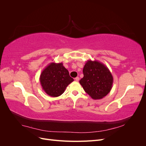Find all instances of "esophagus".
Instances as JSON below:
<instances>
[{
    "instance_id": "1",
    "label": "esophagus",
    "mask_w": 146,
    "mask_h": 146,
    "mask_svg": "<svg viewBox=\"0 0 146 146\" xmlns=\"http://www.w3.org/2000/svg\"><path fill=\"white\" fill-rule=\"evenodd\" d=\"M75 80H76V82H78L79 81V77H77L76 78H75Z\"/></svg>"
}]
</instances>
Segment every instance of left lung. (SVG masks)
<instances>
[{"instance_id": "left-lung-1", "label": "left lung", "mask_w": 146, "mask_h": 146, "mask_svg": "<svg viewBox=\"0 0 146 146\" xmlns=\"http://www.w3.org/2000/svg\"><path fill=\"white\" fill-rule=\"evenodd\" d=\"M80 85L93 99L104 98L111 91L113 77L109 69L99 61L88 60L83 69Z\"/></svg>"}]
</instances>
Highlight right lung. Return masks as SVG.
Here are the masks:
<instances>
[{
    "instance_id": "1",
    "label": "right lung",
    "mask_w": 146,
    "mask_h": 146,
    "mask_svg": "<svg viewBox=\"0 0 146 146\" xmlns=\"http://www.w3.org/2000/svg\"><path fill=\"white\" fill-rule=\"evenodd\" d=\"M73 81L74 79L70 77L69 71L63 63L48 64L43 69L39 77L42 89L47 95L54 98L62 94Z\"/></svg>"
}]
</instances>
